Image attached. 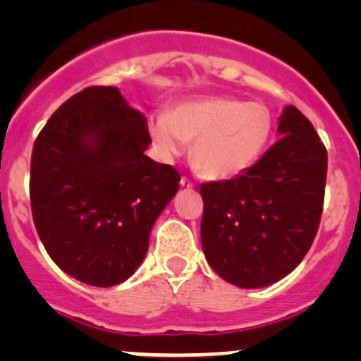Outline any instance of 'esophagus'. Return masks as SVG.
<instances>
[{"instance_id": "esophagus-1", "label": "esophagus", "mask_w": 361, "mask_h": 361, "mask_svg": "<svg viewBox=\"0 0 361 361\" xmlns=\"http://www.w3.org/2000/svg\"><path fill=\"white\" fill-rule=\"evenodd\" d=\"M180 185H181V187H183V188H194V181L188 180L187 176H181Z\"/></svg>"}]
</instances>
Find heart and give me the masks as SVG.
Returning <instances> with one entry per match:
<instances>
[{
	"label": "heart",
	"mask_w": 361,
	"mask_h": 361,
	"mask_svg": "<svg viewBox=\"0 0 361 361\" xmlns=\"http://www.w3.org/2000/svg\"><path fill=\"white\" fill-rule=\"evenodd\" d=\"M272 113L265 104L232 97H209L180 104L171 115L150 120L160 155L180 157L192 147V166L209 180H228L248 171L267 148Z\"/></svg>",
	"instance_id": "b5f03b06"
}]
</instances>
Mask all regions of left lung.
Here are the masks:
<instances>
[{"mask_svg":"<svg viewBox=\"0 0 361 361\" xmlns=\"http://www.w3.org/2000/svg\"><path fill=\"white\" fill-rule=\"evenodd\" d=\"M278 130L281 137L248 171L201 185L206 260L221 279L241 288H260L290 274L322 220L325 145L295 106H286Z\"/></svg>","mask_w":361,"mask_h":361,"instance_id":"left-lung-1","label":"left lung"}]
</instances>
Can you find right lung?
Segmentation results:
<instances>
[{"instance_id": "add662e5", "label": "right lung", "mask_w": 361, "mask_h": 361, "mask_svg": "<svg viewBox=\"0 0 361 361\" xmlns=\"http://www.w3.org/2000/svg\"><path fill=\"white\" fill-rule=\"evenodd\" d=\"M148 122L115 87H87L61 104L31 155L36 232L54 262L78 281L118 285L148 251L155 220L180 173L145 155Z\"/></svg>"}]
</instances>
